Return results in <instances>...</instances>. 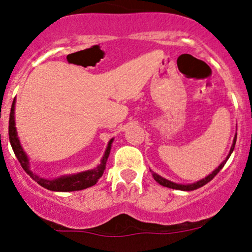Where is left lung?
<instances>
[{
    "instance_id": "obj_1",
    "label": "left lung",
    "mask_w": 252,
    "mask_h": 252,
    "mask_svg": "<svg viewBox=\"0 0 252 252\" xmlns=\"http://www.w3.org/2000/svg\"><path fill=\"white\" fill-rule=\"evenodd\" d=\"M236 135H237V134H235V137H234V141H233L232 148H230V150H229V154H228V156L226 157V159L223 160L222 163L220 164L219 166L217 167L216 170L212 172L211 174H209L208 177H205L204 179H202V180H199V181H197V182H195V184H191V185H180V184H175V182H172V181H170V180H167V179H165V178H163V177H160V175H158L157 173H155V172H153V171H151V170H150V172H153V177H154L155 180H156V181H157L158 184H159V185L164 186V187L172 188V189H178V190H185V191H189V190H195V189H197V188H201V187H203V186H204V185L208 184V182L211 181L212 179L215 178L216 175L219 173V171L221 170V168L223 167V165L226 164V161L228 160L229 156H230V155H232L233 150H234V147H235V143H236Z\"/></svg>"
}]
</instances>
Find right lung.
<instances>
[{"instance_id":"add662e5","label":"right lung","mask_w":252,"mask_h":252,"mask_svg":"<svg viewBox=\"0 0 252 252\" xmlns=\"http://www.w3.org/2000/svg\"><path fill=\"white\" fill-rule=\"evenodd\" d=\"M15 103L16 99H13L12 105H11V111H10V118H9V140L11 143L12 150L15 153L17 159L19 160L22 167L25 170L27 174L33 179L34 181H36L40 186H42L43 188L48 189V190L53 191H75V190H82L92 186L96 185V182L98 181V179L103 175V172L105 170L106 160L110 155V150H111V144L113 142V139L109 141L108 147L104 153V156L101 159V164L97 167L93 168V170H88L85 172H80L77 174H71V175H64V177H60L54 180H48V179L40 178L39 175L33 173L30 168V161L29 157L24 151L22 144L19 142L18 136H17V130H16V123H15Z\"/></svg>"}]
</instances>
